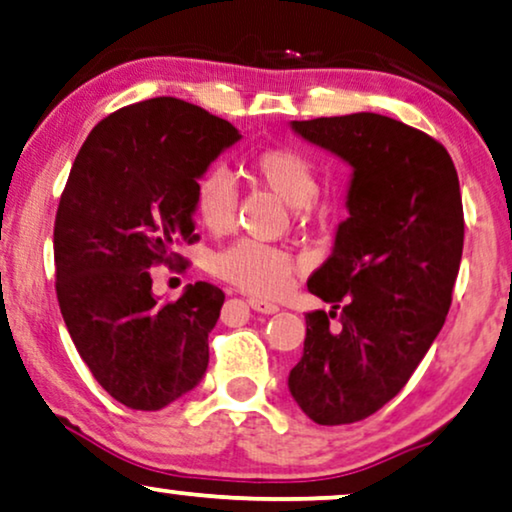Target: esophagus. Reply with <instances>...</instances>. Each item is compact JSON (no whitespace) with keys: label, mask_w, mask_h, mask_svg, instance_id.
<instances>
[{"label":"esophagus","mask_w":512,"mask_h":512,"mask_svg":"<svg viewBox=\"0 0 512 512\" xmlns=\"http://www.w3.org/2000/svg\"><path fill=\"white\" fill-rule=\"evenodd\" d=\"M250 309H255L257 313H267V316H271V313L278 311V306L274 302H267V299H257V297H250L248 299Z\"/></svg>","instance_id":"obj_1"}]
</instances>
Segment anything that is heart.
Returning a JSON list of instances; mask_svg holds the SVG:
<instances>
[{
	"mask_svg": "<svg viewBox=\"0 0 512 512\" xmlns=\"http://www.w3.org/2000/svg\"><path fill=\"white\" fill-rule=\"evenodd\" d=\"M252 173L281 196L290 208H306L318 194V177L311 161L297 149L269 147L252 156ZM194 210L203 227L224 231L234 222L236 187L224 168H208L194 185ZM213 271L224 281L255 295H274L288 283L292 271L290 255L260 241L227 245L213 257Z\"/></svg>",
	"mask_w": 512,
	"mask_h": 512,
	"instance_id": "b5f03b06",
	"label": "heart"
}]
</instances>
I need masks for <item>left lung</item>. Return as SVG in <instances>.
<instances>
[{
	"mask_svg": "<svg viewBox=\"0 0 512 512\" xmlns=\"http://www.w3.org/2000/svg\"><path fill=\"white\" fill-rule=\"evenodd\" d=\"M290 128L349 163L351 180L349 217L309 278L332 311L306 313L288 388L316 424H353L400 393L445 325L463 250L459 175L440 142L374 112Z\"/></svg>",
	"mask_w": 512,
	"mask_h": 512,
	"instance_id": "1",
	"label": "left lung"
}]
</instances>
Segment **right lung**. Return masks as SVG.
Masks as SVG:
<instances>
[{"mask_svg":"<svg viewBox=\"0 0 512 512\" xmlns=\"http://www.w3.org/2000/svg\"><path fill=\"white\" fill-rule=\"evenodd\" d=\"M241 133L177 98L121 107L81 145L53 229L56 292L79 356L131 410L199 386L224 292L206 281L161 304L149 267L194 241V185Z\"/></svg>","mask_w":512,"mask_h":512,"instance_id":"add662e5","label":"right lung"}]
</instances>
